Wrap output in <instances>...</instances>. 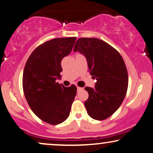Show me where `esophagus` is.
<instances>
[{
    "label": "esophagus",
    "mask_w": 153,
    "mask_h": 153,
    "mask_svg": "<svg viewBox=\"0 0 153 153\" xmlns=\"http://www.w3.org/2000/svg\"><path fill=\"white\" fill-rule=\"evenodd\" d=\"M83 88H80V87H79V86H77V91H81V90H82Z\"/></svg>",
    "instance_id": "esophagus-1"
}]
</instances>
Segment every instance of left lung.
<instances>
[{"label": "left lung", "instance_id": "8db88e82", "mask_svg": "<svg viewBox=\"0 0 153 153\" xmlns=\"http://www.w3.org/2000/svg\"><path fill=\"white\" fill-rule=\"evenodd\" d=\"M74 51L85 56L91 76L97 79L94 88H85L89 95L84 102L88 114L105 120L120 107L126 95L128 74L124 60L108 43L93 37L78 39Z\"/></svg>", "mask_w": 153, "mask_h": 153}]
</instances>
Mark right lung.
I'll return each mask as SVG.
<instances>
[{
    "label": "right lung",
    "instance_id": "right-lung-1",
    "mask_svg": "<svg viewBox=\"0 0 153 153\" xmlns=\"http://www.w3.org/2000/svg\"><path fill=\"white\" fill-rule=\"evenodd\" d=\"M76 37L54 38L38 46L27 60L23 90L29 106L44 122L58 125L68 118L76 94V85L56 82L61 60L72 51Z\"/></svg>",
    "mask_w": 153,
    "mask_h": 153
}]
</instances>
